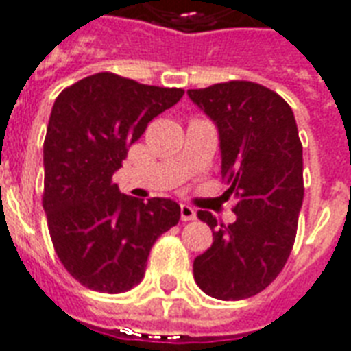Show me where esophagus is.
Here are the masks:
<instances>
[{
	"label": "esophagus",
	"instance_id": "34e87169",
	"mask_svg": "<svg viewBox=\"0 0 351 351\" xmlns=\"http://www.w3.org/2000/svg\"><path fill=\"white\" fill-rule=\"evenodd\" d=\"M180 217H182V221H193L197 219L195 208H191L189 204H180Z\"/></svg>",
	"mask_w": 351,
	"mask_h": 351
}]
</instances>
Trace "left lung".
Instances as JSON below:
<instances>
[{
    "mask_svg": "<svg viewBox=\"0 0 351 351\" xmlns=\"http://www.w3.org/2000/svg\"><path fill=\"white\" fill-rule=\"evenodd\" d=\"M188 96L217 128L225 193L236 199L227 227L210 212L197 214L214 241L193 261V277L215 300H245L281 274L294 245L303 204L298 124L281 96L258 83H215Z\"/></svg>",
    "mask_w": 351,
    "mask_h": 351,
    "instance_id": "obj_1",
    "label": "left lung"
}]
</instances>
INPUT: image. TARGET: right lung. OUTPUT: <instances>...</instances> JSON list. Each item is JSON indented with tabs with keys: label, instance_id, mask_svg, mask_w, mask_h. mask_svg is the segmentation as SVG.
<instances>
[{
	"label": "right lung",
	"instance_id": "1",
	"mask_svg": "<svg viewBox=\"0 0 351 351\" xmlns=\"http://www.w3.org/2000/svg\"><path fill=\"white\" fill-rule=\"evenodd\" d=\"M182 95L100 72L56 98L44 139L43 206L59 261L83 287L119 294L139 285L154 241L180 219L175 201L124 195L111 178L130 145Z\"/></svg>",
	"mask_w": 351,
	"mask_h": 351
}]
</instances>
